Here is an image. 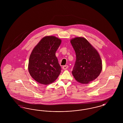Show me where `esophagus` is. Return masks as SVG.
Returning <instances> with one entry per match:
<instances>
[{
    "label": "esophagus",
    "instance_id": "34e87169",
    "mask_svg": "<svg viewBox=\"0 0 123 123\" xmlns=\"http://www.w3.org/2000/svg\"><path fill=\"white\" fill-rule=\"evenodd\" d=\"M68 68V66L67 65H64L62 67V68L64 69V70H66L67 68Z\"/></svg>",
    "mask_w": 123,
    "mask_h": 123
}]
</instances>
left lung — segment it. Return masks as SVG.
<instances>
[{
  "instance_id": "8db88e82",
  "label": "left lung",
  "mask_w": 123,
  "mask_h": 123,
  "mask_svg": "<svg viewBox=\"0 0 123 123\" xmlns=\"http://www.w3.org/2000/svg\"><path fill=\"white\" fill-rule=\"evenodd\" d=\"M76 54V60L72 73L77 82L88 83L99 76L102 62L99 54L88 41L83 37L70 41Z\"/></svg>"
}]
</instances>
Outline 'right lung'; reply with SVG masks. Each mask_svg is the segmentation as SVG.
I'll use <instances>...</instances> for the list:
<instances>
[{
	"instance_id": "obj_1",
	"label": "right lung",
	"mask_w": 123,
	"mask_h": 123,
	"mask_svg": "<svg viewBox=\"0 0 123 123\" xmlns=\"http://www.w3.org/2000/svg\"><path fill=\"white\" fill-rule=\"evenodd\" d=\"M61 42L55 36H46L33 49L29 57L28 69L31 76L36 81L47 85L59 76L61 68L55 53Z\"/></svg>"
}]
</instances>
